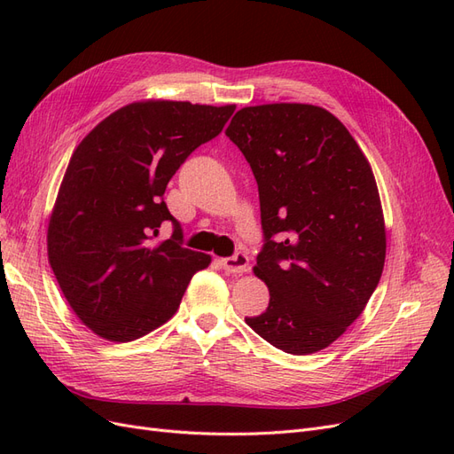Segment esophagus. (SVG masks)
Wrapping results in <instances>:
<instances>
[{
  "label": "esophagus",
  "instance_id": "1",
  "mask_svg": "<svg viewBox=\"0 0 454 454\" xmlns=\"http://www.w3.org/2000/svg\"><path fill=\"white\" fill-rule=\"evenodd\" d=\"M222 267L231 272V274H242V272H248V255L246 254H235L232 257H225L222 259Z\"/></svg>",
  "mask_w": 454,
  "mask_h": 454
}]
</instances>
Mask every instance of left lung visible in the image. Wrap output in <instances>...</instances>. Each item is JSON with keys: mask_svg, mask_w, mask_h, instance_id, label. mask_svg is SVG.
Returning <instances> with one entry per match:
<instances>
[{"mask_svg": "<svg viewBox=\"0 0 454 454\" xmlns=\"http://www.w3.org/2000/svg\"><path fill=\"white\" fill-rule=\"evenodd\" d=\"M225 134L250 162L265 235L254 274L270 299L246 324L287 354L324 350L364 312L384 269L371 164L347 127L312 104L242 107Z\"/></svg>", "mask_w": 454, "mask_h": 454, "instance_id": "8db88e82", "label": "left lung"}]
</instances>
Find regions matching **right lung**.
Listing matches in <instances>:
<instances>
[{"label":"right lung","instance_id":"add662e5","mask_svg":"<svg viewBox=\"0 0 454 454\" xmlns=\"http://www.w3.org/2000/svg\"><path fill=\"white\" fill-rule=\"evenodd\" d=\"M235 104L142 100L122 106L75 147L47 229V254L67 305L107 340L129 342L168 322L208 254L182 246L162 200L176 170L223 130ZM162 221L172 239L148 240Z\"/></svg>","mask_w":454,"mask_h":454}]
</instances>
